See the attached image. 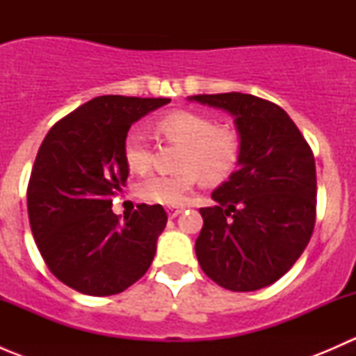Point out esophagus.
Here are the masks:
<instances>
[{
	"label": "esophagus",
	"mask_w": 356,
	"mask_h": 356,
	"mask_svg": "<svg viewBox=\"0 0 356 356\" xmlns=\"http://www.w3.org/2000/svg\"><path fill=\"white\" fill-rule=\"evenodd\" d=\"M182 210H184V208H182V207H168L167 208V213H168V217H170V218H175L179 213H181Z\"/></svg>",
	"instance_id": "obj_1"
}]
</instances>
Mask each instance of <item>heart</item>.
Returning a JSON list of instances; mask_svg holds the SVG:
<instances>
[{
    "label": "heart",
    "mask_w": 356,
    "mask_h": 356,
    "mask_svg": "<svg viewBox=\"0 0 356 356\" xmlns=\"http://www.w3.org/2000/svg\"><path fill=\"white\" fill-rule=\"evenodd\" d=\"M156 131L168 141L182 145L174 174H149L136 184L141 200L158 204H179L201 177L218 182L232 174L241 156V136L234 127L215 124L208 115L193 110H175L156 120ZM122 155L131 170L141 172L152 163L149 138L131 129L122 143Z\"/></svg>",
    "instance_id": "heart-1"
}]
</instances>
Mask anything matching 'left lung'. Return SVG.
Here are the masks:
<instances>
[{
  "mask_svg": "<svg viewBox=\"0 0 356 356\" xmlns=\"http://www.w3.org/2000/svg\"><path fill=\"white\" fill-rule=\"evenodd\" d=\"M189 99L234 115L241 136L239 168L200 208L201 270L231 291H257L281 279L312 238L317 175L310 145L275 103L243 92Z\"/></svg>",
  "mask_w": 356,
  "mask_h": 356,
  "instance_id": "left-lung-1",
  "label": "left lung"
}]
</instances>
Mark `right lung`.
Returning <instances> with one entry per match:
<instances>
[{"label":"right lung","instance_id":"right-lung-1","mask_svg":"<svg viewBox=\"0 0 356 356\" xmlns=\"http://www.w3.org/2000/svg\"><path fill=\"white\" fill-rule=\"evenodd\" d=\"M168 98L98 96L46 134L27 186L39 253L56 279L89 296L122 293L146 274L167 224L161 204H138L124 222L111 211L129 167L122 143L131 125Z\"/></svg>","mask_w":356,"mask_h":356}]
</instances>
